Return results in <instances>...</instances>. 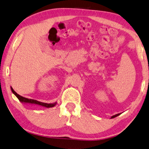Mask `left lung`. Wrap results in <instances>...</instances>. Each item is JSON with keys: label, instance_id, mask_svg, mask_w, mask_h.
Masks as SVG:
<instances>
[{"label": "left lung", "instance_id": "8db88e82", "mask_svg": "<svg viewBox=\"0 0 149 149\" xmlns=\"http://www.w3.org/2000/svg\"><path fill=\"white\" fill-rule=\"evenodd\" d=\"M120 115V113H118V114H116V115H114V116H111V118H116V117H117V116H118Z\"/></svg>", "mask_w": 149, "mask_h": 149}]
</instances>
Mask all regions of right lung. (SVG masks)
<instances>
[{
	"mask_svg": "<svg viewBox=\"0 0 149 149\" xmlns=\"http://www.w3.org/2000/svg\"><path fill=\"white\" fill-rule=\"evenodd\" d=\"M10 89H11V91L15 95L18 100L21 101V103H28V104H35V105H40V106L42 107H47V108H49V107H54L56 105V103H43V102H40V101H38L37 100H29V99L23 97L19 95V94H17V93L13 89L10 87Z\"/></svg>",
	"mask_w": 149,
	"mask_h": 149,
	"instance_id": "right-lung-1",
	"label": "right lung"
}]
</instances>
